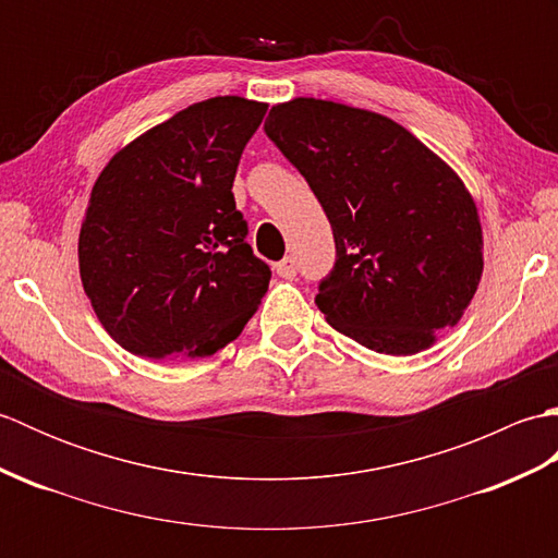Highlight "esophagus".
Returning <instances> with one entry per match:
<instances>
[{
  "mask_svg": "<svg viewBox=\"0 0 558 558\" xmlns=\"http://www.w3.org/2000/svg\"><path fill=\"white\" fill-rule=\"evenodd\" d=\"M276 272L280 278L292 280V278H298V264H294L292 256H288V258H282L280 264H276Z\"/></svg>",
  "mask_w": 558,
  "mask_h": 558,
  "instance_id": "obj_1",
  "label": "esophagus"
}]
</instances>
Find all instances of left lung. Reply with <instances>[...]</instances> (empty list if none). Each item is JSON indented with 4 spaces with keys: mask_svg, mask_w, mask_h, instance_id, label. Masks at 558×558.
<instances>
[{
    "mask_svg": "<svg viewBox=\"0 0 558 558\" xmlns=\"http://www.w3.org/2000/svg\"><path fill=\"white\" fill-rule=\"evenodd\" d=\"M266 136L312 186L333 228L318 282L326 322L360 345L414 354L456 326L482 278V225L460 177L393 120L294 98Z\"/></svg>",
    "mask_w": 558,
    "mask_h": 558,
    "instance_id": "1",
    "label": "left lung"
}]
</instances>
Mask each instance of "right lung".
Listing matches in <instances>:
<instances>
[{
  "label": "right lung",
  "mask_w": 558,
  "mask_h": 558,
  "mask_svg": "<svg viewBox=\"0 0 558 558\" xmlns=\"http://www.w3.org/2000/svg\"><path fill=\"white\" fill-rule=\"evenodd\" d=\"M266 102L189 105L105 165L78 234L102 328L150 360L208 357L242 333L270 268L246 244L232 182Z\"/></svg>",
  "instance_id": "add662e5"
}]
</instances>
